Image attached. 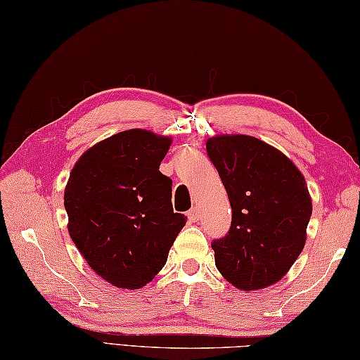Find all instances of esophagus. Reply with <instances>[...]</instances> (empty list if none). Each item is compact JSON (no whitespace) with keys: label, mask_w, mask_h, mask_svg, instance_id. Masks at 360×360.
<instances>
[{"label":"esophagus","mask_w":360,"mask_h":360,"mask_svg":"<svg viewBox=\"0 0 360 360\" xmlns=\"http://www.w3.org/2000/svg\"><path fill=\"white\" fill-rule=\"evenodd\" d=\"M187 216H188V219H190L191 222H198V221H199V212H198V208H196V207H191L190 212L187 213Z\"/></svg>","instance_id":"esophagus-1"}]
</instances>
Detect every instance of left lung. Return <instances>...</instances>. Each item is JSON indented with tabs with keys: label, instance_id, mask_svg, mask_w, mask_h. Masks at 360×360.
<instances>
[{
	"label": "left lung",
	"instance_id": "left-lung-1",
	"mask_svg": "<svg viewBox=\"0 0 360 360\" xmlns=\"http://www.w3.org/2000/svg\"><path fill=\"white\" fill-rule=\"evenodd\" d=\"M207 155L231 205L229 233L212 242L216 269L239 290L270 287L305 245L313 207L304 174L278 148L247 135L213 136Z\"/></svg>",
	"mask_w": 360,
	"mask_h": 360
}]
</instances>
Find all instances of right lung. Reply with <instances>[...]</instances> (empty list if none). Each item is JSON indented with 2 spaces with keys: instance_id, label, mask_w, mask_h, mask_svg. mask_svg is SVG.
Wrapping results in <instances>:
<instances>
[{
  "instance_id": "add662e5",
  "label": "right lung",
  "mask_w": 360,
  "mask_h": 360,
  "mask_svg": "<svg viewBox=\"0 0 360 360\" xmlns=\"http://www.w3.org/2000/svg\"><path fill=\"white\" fill-rule=\"evenodd\" d=\"M172 138L131 129L81 155L64 191L69 235L90 269L138 290L162 270L187 216L173 212L172 179L160 172Z\"/></svg>"
}]
</instances>
